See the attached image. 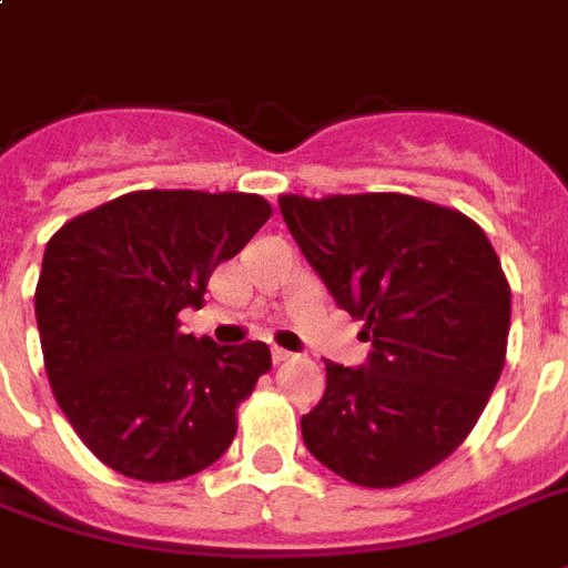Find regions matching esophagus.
<instances>
[{
  "instance_id": "34e87169",
  "label": "esophagus",
  "mask_w": 568,
  "mask_h": 568,
  "mask_svg": "<svg viewBox=\"0 0 568 568\" xmlns=\"http://www.w3.org/2000/svg\"><path fill=\"white\" fill-rule=\"evenodd\" d=\"M271 356H274V363H276V365L292 363V359H294L292 351H283V347H274V351H271Z\"/></svg>"
}]
</instances>
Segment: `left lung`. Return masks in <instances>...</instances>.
<instances>
[{
    "label": "left lung",
    "instance_id": "obj_1",
    "mask_svg": "<svg viewBox=\"0 0 568 568\" xmlns=\"http://www.w3.org/2000/svg\"><path fill=\"white\" fill-rule=\"evenodd\" d=\"M288 232L372 342L359 368L327 363L301 418L306 448L356 486L422 477L463 445L501 377L510 285L486 232L406 194H283Z\"/></svg>",
    "mask_w": 568,
    "mask_h": 568
}]
</instances>
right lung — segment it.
<instances>
[{
	"label": "right lung",
	"instance_id": "obj_1",
	"mask_svg": "<svg viewBox=\"0 0 568 568\" xmlns=\"http://www.w3.org/2000/svg\"><path fill=\"white\" fill-rule=\"evenodd\" d=\"M267 217L258 194L132 191L49 239L34 292L49 386L109 468L168 484L232 445L271 351L185 336L176 315L203 306L214 267Z\"/></svg>",
	"mask_w": 568,
	"mask_h": 568
}]
</instances>
